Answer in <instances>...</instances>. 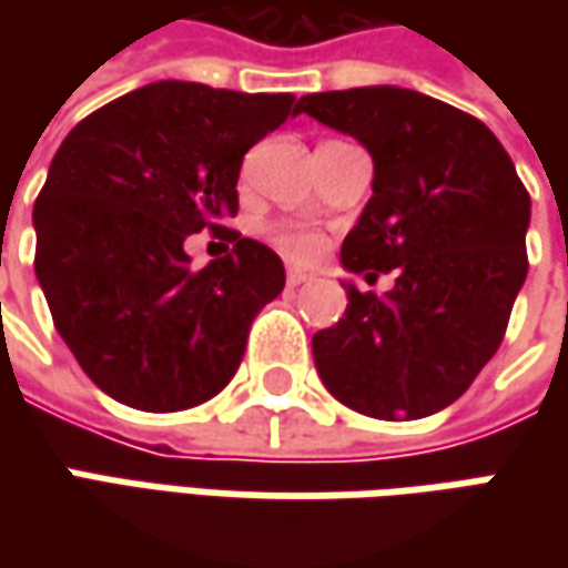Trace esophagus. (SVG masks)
<instances>
[{"instance_id": "1", "label": "esophagus", "mask_w": 568, "mask_h": 568, "mask_svg": "<svg viewBox=\"0 0 568 568\" xmlns=\"http://www.w3.org/2000/svg\"><path fill=\"white\" fill-rule=\"evenodd\" d=\"M316 274L313 272H296V268H291L287 272V287H300V284H306V281H313Z\"/></svg>"}]
</instances>
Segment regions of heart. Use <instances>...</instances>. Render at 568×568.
Masks as SVG:
<instances>
[{
    "label": "heart",
    "instance_id": "obj_1",
    "mask_svg": "<svg viewBox=\"0 0 568 568\" xmlns=\"http://www.w3.org/2000/svg\"><path fill=\"white\" fill-rule=\"evenodd\" d=\"M274 243L287 252L291 258H296V262L316 258L318 250H322V240H318L316 233H310V230H300V227L274 230Z\"/></svg>",
    "mask_w": 568,
    "mask_h": 568
}]
</instances>
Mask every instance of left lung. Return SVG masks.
I'll return each mask as SVG.
<instances>
[{"instance_id": "1", "label": "left lung", "mask_w": 568, "mask_h": 568, "mask_svg": "<svg viewBox=\"0 0 568 568\" xmlns=\"http://www.w3.org/2000/svg\"><path fill=\"white\" fill-rule=\"evenodd\" d=\"M300 110L373 158V195L341 265L366 281L395 272L385 296L344 281V316L313 335L318 376L366 417H429L503 344L528 274V189L484 122L417 91H325Z\"/></svg>"}]
</instances>
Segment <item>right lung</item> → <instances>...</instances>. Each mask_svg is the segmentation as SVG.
<instances>
[{"mask_svg": "<svg viewBox=\"0 0 568 568\" xmlns=\"http://www.w3.org/2000/svg\"><path fill=\"white\" fill-rule=\"evenodd\" d=\"M296 113L294 94L154 81L59 144L33 205V272L100 392L166 414L233 379L252 318L284 291V265L229 230L234 252L195 273L182 243L227 229L243 154Z\"/></svg>", "mask_w": 568, "mask_h": 568, "instance_id": "add662e5", "label": "right lung"}]
</instances>
